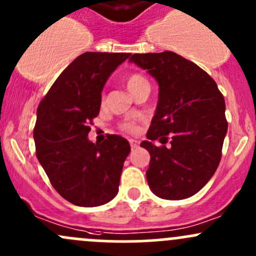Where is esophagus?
<instances>
[{"instance_id": "esophagus-1", "label": "esophagus", "mask_w": 256, "mask_h": 256, "mask_svg": "<svg viewBox=\"0 0 256 256\" xmlns=\"http://www.w3.org/2000/svg\"><path fill=\"white\" fill-rule=\"evenodd\" d=\"M129 144H130L132 149H136L139 146V142L138 140H134V139H129Z\"/></svg>"}]
</instances>
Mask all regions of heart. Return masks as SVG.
<instances>
[{"mask_svg":"<svg viewBox=\"0 0 256 256\" xmlns=\"http://www.w3.org/2000/svg\"><path fill=\"white\" fill-rule=\"evenodd\" d=\"M126 84H127L129 92H133L134 90H136L139 86H142V85L149 84V83H148L145 76H142V74L130 73L127 76V79H126ZM120 129L127 132V133H134V132H136V126L134 124L133 122H123L120 123Z\"/></svg>","mask_w":256,"mask_h":256,"instance_id":"1","label":"heart"}]
</instances>
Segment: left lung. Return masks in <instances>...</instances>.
Returning <instances> with one entry per match:
<instances>
[{
  "label": "left lung",
  "instance_id": "obj_1",
  "mask_svg": "<svg viewBox=\"0 0 256 256\" xmlns=\"http://www.w3.org/2000/svg\"><path fill=\"white\" fill-rule=\"evenodd\" d=\"M129 61L160 86L149 140L140 144L150 152V189L162 199H186L210 180L221 161L228 127L224 95L204 70L172 51L134 54Z\"/></svg>",
  "mask_w": 256,
  "mask_h": 256
}]
</instances>
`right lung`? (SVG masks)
Instances as JSON below:
<instances>
[{
    "instance_id": "add662e5",
    "label": "right lung",
    "mask_w": 256,
    "mask_h": 256,
    "mask_svg": "<svg viewBox=\"0 0 256 256\" xmlns=\"http://www.w3.org/2000/svg\"><path fill=\"white\" fill-rule=\"evenodd\" d=\"M132 54L85 52L60 74L38 107L36 158L56 192L76 206L92 208L116 196L129 142L107 134L89 142L101 92L111 73Z\"/></svg>"
}]
</instances>
